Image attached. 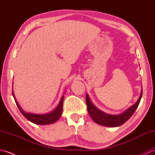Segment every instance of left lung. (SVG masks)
Wrapping results in <instances>:
<instances>
[{
	"mask_svg": "<svg viewBox=\"0 0 155 155\" xmlns=\"http://www.w3.org/2000/svg\"><path fill=\"white\" fill-rule=\"evenodd\" d=\"M143 95V91H141L140 95L139 97V100L137 101V103L134 104L133 106L130 107L126 111L124 112L123 113L118 115H112L108 114L103 113L101 110H98V108L95 107L94 105L92 104L88 95H86V104L87 107V110L88 114H90L91 118L95 123L103 125L104 127H116L120 126L123 124L125 122H127L131 116L134 114V112L137 110V108L139 106L140 101Z\"/></svg>",
	"mask_w": 155,
	"mask_h": 155,
	"instance_id": "left-lung-1",
	"label": "left lung"
}]
</instances>
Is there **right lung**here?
<instances>
[{
	"label": "right lung",
	"mask_w": 155,
	"mask_h": 155,
	"mask_svg": "<svg viewBox=\"0 0 155 155\" xmlns=\"http://www.w3.org/2000/svg\"><path fill=\"white\" fill-rule=\"evenodd\" d=\"M12 95L13 97H14L16 104L17 105L18 109L20 111H21L22 114L26 118H27V120H28L29 121H31L35 124L44 125V124H49L54 123L61 116L62 112V107H63L64 96L62 97L58 107L56 108L53 111H52L51 113L45 114H32V113H27L23 111L21 109V108L20 107L17 102H16L14 96V94H13V92H12Z\"/></svg>",
	"instance_id": "obj_1"
}]
</instances>
